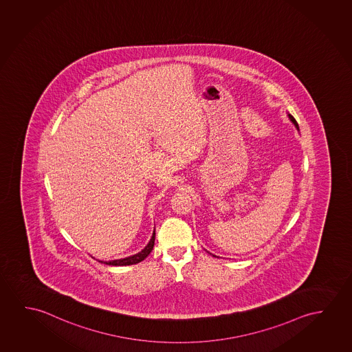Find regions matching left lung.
<instances>
[{"label":"left lung","mask_w":352,"mask_h":352,"mask_svg":"<svg viewBox=\"0 0 352 352\" xmlns=\"http://www.w3.org/2000/svg\"><path fill=\"white\" fill-rule=\"evenodd\" d=\"M289 118H290V120H292V123H294V125H295V126H296V128H298V122H296V120H295V118H294V117H292V114H289Z\"/></svg>","instance_id":"8db88e82"}]
</instances>
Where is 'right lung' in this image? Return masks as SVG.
Listing matches in <instances>:
<instances>
[{
    "label": "right lung",
    "mask_w": 352,
    "mask_h": 352,
    "mask_svg": "<svg viewBox=\"0 0 352 352\" xmlns=\"http://www.w3.org/2000/svg\"><path fill=\"white\" fill-rule=\"evenodd\" d=\"M155 230H153V234H152V238L148 243H147L146 246H145V249L140 251L139 254H133V256H129V257H125V258H120V260H114L109 261V262H103V263H106V265H136V263H139L141 261L145 260L147 256L150 254L152 249H153V245H155Z\"/></svg>",
    "instance_id": "1"
}]
</instances>
